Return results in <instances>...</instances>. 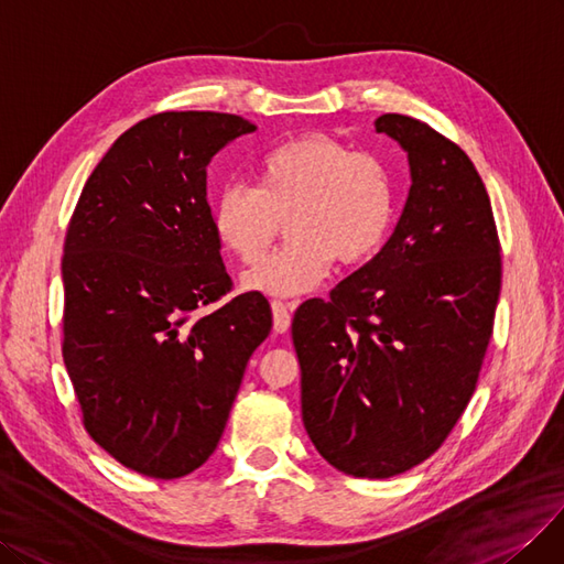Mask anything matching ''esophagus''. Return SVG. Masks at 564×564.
Segmentation results:
<instances>
[{
    "mask_svg": "<svg viewBox=\"0 0 564 564\" xmlns=\"http://www.w3.org/2000/svg\"><path fill=\"white\" fill-rule=\"evenodd\" d=\"M295 306H297L295 302H281V300L271 302V312H274V330L276 333H288L290 318H293V308Z\"/></svg>",
    "mask_w": 564,
    "mask_h": 564,
    "instance_id": "esophagus-1",
    "label": "esophagus"
}]
</instances>
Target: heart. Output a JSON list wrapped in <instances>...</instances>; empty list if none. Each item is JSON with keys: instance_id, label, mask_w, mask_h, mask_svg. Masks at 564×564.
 Masks as SVG:
<instances>
[{"instance_id": "obj_1", "label": "heart", "mask_w": 564, "mask_h": 564, "mask_svg": "<svg viewBox=\"0 0 564 564\" xmlns=\"http://www.w3.org/2000/svg\"><path fill=\"white\" fill-rule=\"evenodd\" d=\"M256 187L231 185L217 196L213 225L220 243L243 264L274 243L281 220L290 241L243 274V288L274 297L314 290L335 262L375 256L393 217L384 163L325 135H302L269 150Z\"/></svg>"}]
</instances>
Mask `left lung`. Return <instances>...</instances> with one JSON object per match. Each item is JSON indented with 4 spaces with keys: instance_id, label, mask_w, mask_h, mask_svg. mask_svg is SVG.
Instances as JSON below:
<instances>
[{
    "instance_id": "8db88e82",
    "label": "left lung",
    "mask_w": 564,
    "mask_h": 564,
    "mask_svg": "<svg viewBox=\"0 0 564 564\" xmlns=\"http://www.w3.org/2000/svg\"><path fill=\"white\" fill-rule=\"evenodd\" d=\"M412 185L391 239L330 300L293 318L302 422L321 457L354 478L422 464L476 391L501 290L499 236L466 152L405 115H381Z\"/></svg>"
}]
</instances>
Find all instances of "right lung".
Masks as SVG:
<instances>
[{"label": "right lung", "instance_id": "1", "mask_svg": "<svg viewBox=\"0 0 564 564\" xmlns=\"http://www.w3.org/2000/svg\"><path fill=\"white\" fill-rule=\"evenodd\" d=\"M256 131L223 112H161L121 133L82 189L63 248V360L84 426L148 478L215 452L248 360L271 330L264 295L231 279L206 169Z\"/></svg>", "mask_w": 564, "mask_h": 564}]
</instances>
